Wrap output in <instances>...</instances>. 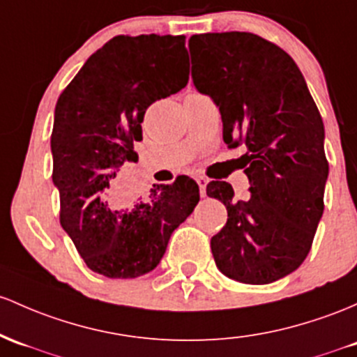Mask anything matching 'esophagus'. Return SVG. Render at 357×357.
<instances>
[{"label":"esophagus","instance_id":"1","mask_svg":"<svg viewBox=\"0 0 357 357\" xmlns=\"http://www.w3.org/2000/svg\"><path fill=\"white\" fill-rule=\"evenodd\" d=\"M197 183L199 186V195H202V197H206V185H208V179H206L205 176H198Z\"/></svg>","mask_w":357,"mask_h":357}]
</instances>
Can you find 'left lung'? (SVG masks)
I'll return each instance as SVG.
<instances>
[{
	"mask_svg": "<svg viewBox=\"0 0 357 357\" xmlns=\"http://www.w3.org/2000/svg\"><path fill=\"white\" fill-rule=\"evenodd\" d=\"M188 45L193 84L220 109L223 140L248 149V202H234L225 181L206 186L229 213L211 237L215 264L241 283H273L300 268L322 218V116L295 61L259 35H193Z\"/></svg>",
	"mask_w": 357,
	"mask_h": 357,
	"instance_id": "8db88e82",
	"label": "left lung"
}]
</instances>
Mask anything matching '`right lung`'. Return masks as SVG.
<instances>
[{"mask_svg":"<svg viewBox=\"0 0 357 357\" xmlns=\"http://www.w3.org/2000/svg\"><path fill=\"white\" fill-rule=\"evenodd\" d=\"M185 42L183 35L113 37L57 100L50 149L61 225L86 266L113 280L151 273L199 202L188 176L154 185L132 208L113 210L105 202L120 167L135 162L146 109L188 84Z\"/></svg>","mask_w":357,"mask_h":357,"instance_id":"right-lung-1","label":"right lung"}]
</instances>
